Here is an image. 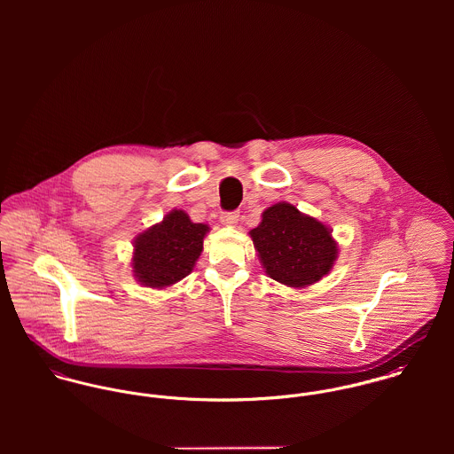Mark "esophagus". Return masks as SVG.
Segmentation results:
<instances>
[{
  "mask_svg": "<svg viewBox=\"0 0 454 454\" xmlns=\"http://www.w3.org/2000/svg\"><path fill=\"white\" fill-rule=\"evenodd\" d=\"M238 218H239V211H223L220 215V222L223 225H234L238 222Z\"/></svg>",
  "mask_w": 454,
  "mask_h": 454,
  "instance_id": "obj_1",
  "label": "esophagus"
}]
</instances>
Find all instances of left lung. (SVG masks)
I'll use <instances>...</instances> for the list:
<instances>
[{
	"label": "left lung",
	"instance_id": "1",
	"mask_svg": "<svg viewBox=\"0 0 454 454\" xmlns=\"http://www.w3.org/2000/svg\"><path fill=\"white\" fill-rule=\"evenodd\" d=\"M250 236L265 272L288 286L320 281L337 259L330 229L288 202L267 207Z\"/></svg>",
	"mask_w": 454,
	"mask_h": 454
}]
</instances>
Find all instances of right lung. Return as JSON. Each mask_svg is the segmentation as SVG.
Instances as JSON below:
<instances>
[{"mask_svg":"<svg viewBox=\"0 0 454 454\" xmlns=\"http://www.w3.org/2000/svg\"><path fill=\"white\" fill-rule=\"evenodd\" d=\"M209 231L194 223L182 209H173L164 220L134 241V278L150 288H164L189 276L202 252V241Z\"/></svg>","mask_w":454,"mask_h":454,"instance_id":"1","label":"right lung"}]
</instances>
